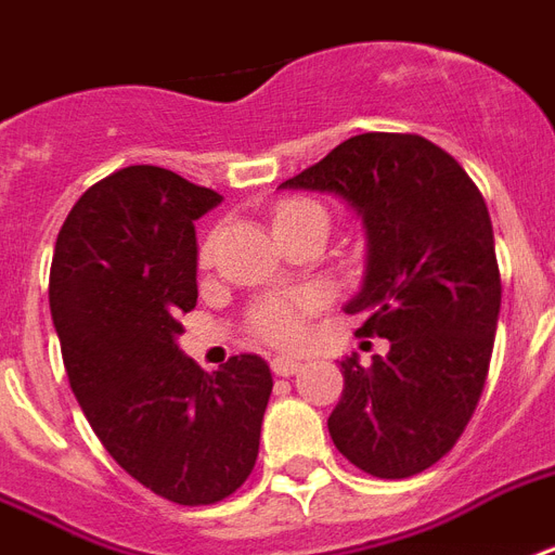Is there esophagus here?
<instances>
[{
    "instance_id": "obj_1",
    "label": "esophagus",
    "mask_w": 555,
    "mask_h": 555,
    "mask_svg": "<svg viewBox=\"0 0 555 555\" xmlns=\"http://www.w3.org/2000/svg\"><path fill=\"white\" fill-rule=\"evenodd\" d=\"M270 370L287 378V375H296V372L302 370V361L299 358H291V354H276L273 361H270Z\"/></svg>"
}]
</instances>
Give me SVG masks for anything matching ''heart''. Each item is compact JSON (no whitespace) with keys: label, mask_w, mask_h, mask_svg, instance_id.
Instances as JSON below:
<instances>
[{"label":"heart","mask_w":555,"mask_h":555,"mask_svg":"<svg viewBox=\"0 0 555 555\" xmlns=\"http://www.w3.org/2000/svg\"><path fill=\"white\" fill-rule=\"evenodd\" d=\"M320 209L317 203L311 201H287L282 203L273 215V223H285L287 218H296L302 211H314ZM211 244L215 238L206 241L203 247V259H209ZM320 296L317 294H287V296H268L261 299L259 306L249 311V328L253 334L264 340V344H276V346H294L306 337L308 328V314L314 311Z\"/></svg>","instance_id":"obj_1"}]
</instances>
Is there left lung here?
<instances>
[{
	"instance_id": "8db88e82",
	"label": "left lung",
	"mask_w": 555,
	"mask_h": 555,
	"mask_svg": "<svg viewBox=\"0 0 555 555\" xmlns=\"http://www.w3.org/2000/svg\"><path fill=\"white\" fill-rule=\"evenodd\" d=\"M279 189L334 194L361 218L366 273L346 302L387 358L340 361L344 396L328 416L337 451L399 480L454 448L475 413L501 314L492 218L463 165L413 133H361Z\"/></svg>"
}]
</instances>
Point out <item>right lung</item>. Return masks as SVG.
I'll list each match as a JSON object with an SVG mask.
<instances>
[{
  "label": "right lung",
  "mask_w": 555,
  "mask_h": 555,
  "mask_svg": "<svg viewBox=\"0 0 555 555\" xmlns=\"http://www.w3.org/2000/svg\"><path fill=\"white\" fill-rule=\"evenodd\" d=\"M223 197L156 165L80 194L54 244L49 306L83 416L127 475L180 506L253 472L273 375L259 354L203 372L180 352L197 306L194 221Z\"/></svg>",
  "instance_id": "add662e5"
}]
</instances>
